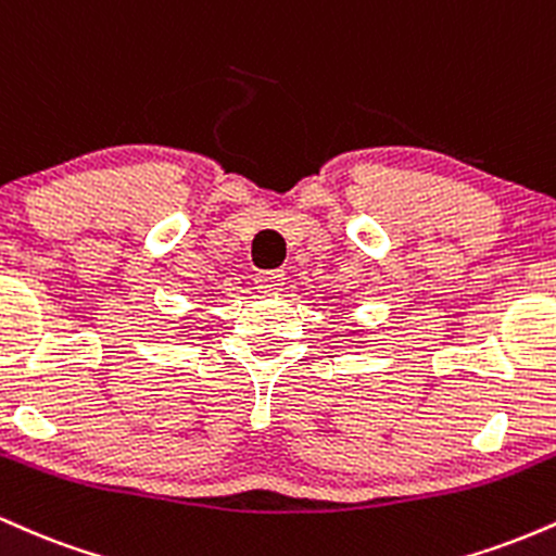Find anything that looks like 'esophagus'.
Returning <instances> with one entry per match:
<instances>
[{
  "instance_id": "obj_1",
  "label": "esophagus",
  "mask_w": 556,
  "mask_h": 556,
  "mask_svg": "<svg viewBox=\"0 0 556 556\" xmlns=\"http://www.w3.org/2000/svg\"><path fill=\"white\" fill-rule=\"evenodd\" d=\"M282 282H285V271H282V269L258 271V274H256V287H258L261 292H274Z\"/></svg>"
}]
</instances>
